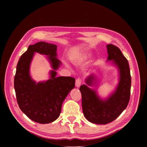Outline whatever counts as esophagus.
<instances>
[{
    "label": "esophagus",
    "mask_w": 147,
    "mask_h": 147,
    "mask_svg": "<svg viewBox=\"0 0 147 147\" xmlns=\"http://www.w3.org/2000/svg\"><path fill=\"white\" fill-rule=\"evenodd\" d=\"M81 84H82V80H81V79L77 78V79L76 80V82H75V86H76V87H77V88H79Z\"/></svg>",
    "instance_id": "1"
}]
</instances>
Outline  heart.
Returning a JSON list of instances; mask_svg holds the SVG:
<instances>
[{"label": "heart", "instance_id": "heart-1", "mask_svg": "<svg viewBox=\"0 0 147 147\" xmlns=\"http://www.w3.org/2000/svg\"><path fill=\"white\" fill-rule=\"evenodd\" d=\"M89 57V56L88 55H86L85 56H84V58H87V57ZM75 63H77V62H75Z\"/></svg>", "mask_w": 147, "mask_h": 147}]
</instances>
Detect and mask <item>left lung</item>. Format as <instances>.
Returning a JSON list of instances; mask_svg holds the SVG:
<instances>
[{"mask_svg":"<svg viewBox=\"0 0 147 147\" xmlns=\"http://www.w3.org/2000/svg\"><path fill=\"white\" fill-rule=\"evenodd\" d=\"M107 61L116 66L119 72V82L115 90L107 98L102 99L95 90L88 87L96 85L97 77L94 74L86 78L80 88L82 97V109L89 121L105 124L117 119L126 109L130 99L131 77L128 61L119 48L112 44L107 45Z\"/></svg>","mask_w":147,"mask_h":147,"instance_id":"obj_1","label":"left lung"}]
</instances>
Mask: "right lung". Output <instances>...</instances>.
<instances>
[{
    "label": "right lung",
    "instance_id": "1",
    "mask_svg": "<svg viewBox=\"0 0 147 147\" xmlns=\"http://www.w3.org/2000/svg\"><path fill=\"white\" fill-rule=\"evenodd\" d=\"M57 46L39 42L29 45L21 56L16 66L14 86L21 110L32 121L41 124L53 122L61 113L62 105L70 91L75 88V79L56 77L61 65L57 58ZM35 52L47 55L53 70L50 79L36 83L30 75V65Z\"/></svg>",
    "mask_w": 147,
    "mask_h": 147
}]
</instances>
